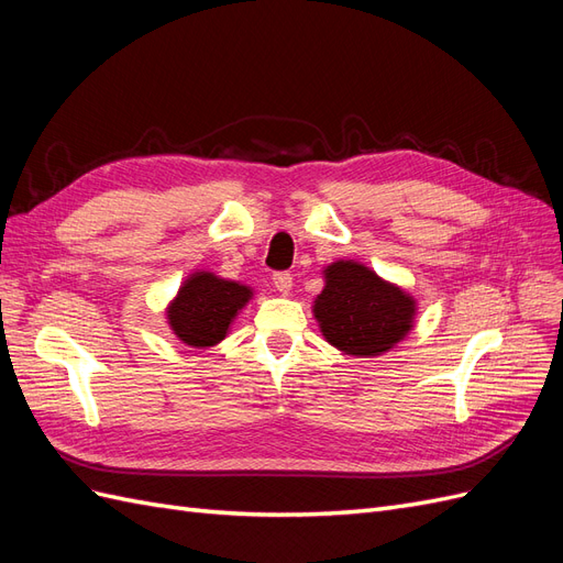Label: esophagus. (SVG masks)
<instances>
[{
  "mask_svg": "<svg viewBox=\"0 0 563 563\" xmlns=\"http://www.w3.org/2000/svg\"><path fill=\"white\" fill-rule=\"evenodd\" d=\"M272 282H275V288L279 294H288L294 286V277L288 275V272H275V275H272Z\"/></svg>",
  "mask_w": 563,
  "mask_h": 563,
  "instance_id": "34e87169",
  "label": "esophagus"
}]
</instances>
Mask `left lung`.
Wrapping results in <instances>:
<instances>
[{
  "instance_id": "1",
  "label": "left lung",
  "mask_w": 563,
  "mask_h": 563,
  "mask_svg": "<svg viewBox=\"0 0 563 563\" xmlns=\"http://www.w3.org/2000/svg\"><path fill=\"white\" fill-rule=\"evenodd\" d=\"M323 275L327 286L314 300V317L333 347L378 356L411 331L416 302L399 286L352 261H338Z\"/></svg>"
}]
</instances>
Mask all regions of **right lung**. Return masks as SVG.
<instances>
[{
    "instance_id": "obj_1",
    "label": "right lung",
    "mask_w": 563,
    "mask_h": 563,
    "mask_svg": "<svg viewBox=\"0 0 563 563\" xmlns=\"http://www.w3.org/2000/svg\"><path fill=\"white\" fill-rule=\"evenodd\" d=\"M251 298V288L220 279L211 272H195L176 300L168 305V323L185 345L211 347L228 335L232 319Z\"/></svg>"
}]
</instances>
